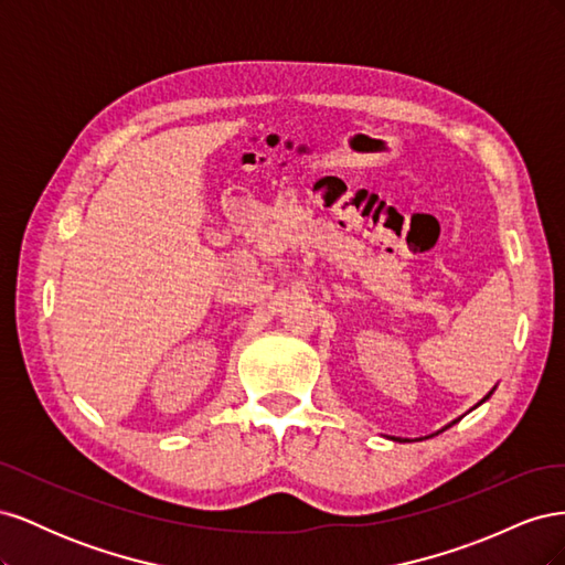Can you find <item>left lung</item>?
<instances>
[{
    "label": "left lung",
    "instance_id": "obj_1",
    "mask_svg": "<svg viewBox=\"0 0 565 565\" xmlns=\"http://www.w3.org/2000/svg\"><path fill=\"white\" fill-rule=\"evenodd\" d=\"M490 393H492V391H490ZM490 393H488V396H486L481 403H486V401L490 398ZM481 403H478V405H481ZM455 422H459V419H455ZM455 422H452V424H455ZM452 424H448V426H452ZM448 426H446V429H448ZM393 440H401V438H393Z\"/></svg>",
    "mask_w": 565,
    "mask_h": 565
}]
</instances>
